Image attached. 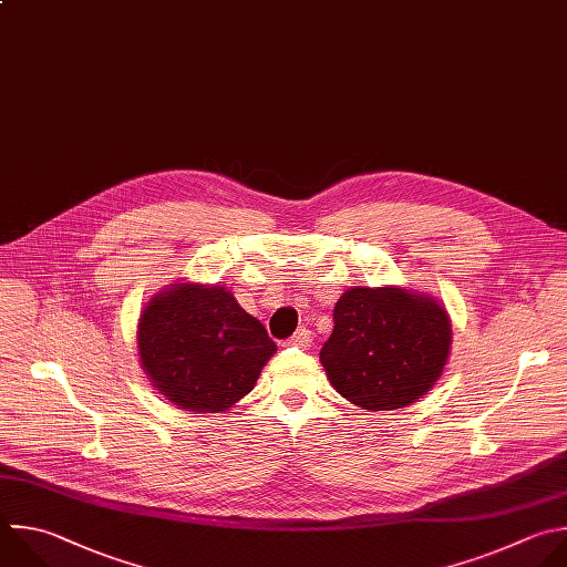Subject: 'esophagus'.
Wrapping results in <instances>:
<instances>
[{
    "label": "esophagus",
    "instance_id": "esophagus-1",
    "mask_svg": "<svg viewBox=\"0 0 567 567\" xmlns=\"http://www.w3.org/2000/svg\"><path fill=\"white\" fill-rule=\"evenodd\" d=\"M291 347H300V349H309L313 344V333L307 327H300L291 338H289Z\"/></svg>",
    "mask_w": 567,
    "mask_h": 567
}]
</instances>
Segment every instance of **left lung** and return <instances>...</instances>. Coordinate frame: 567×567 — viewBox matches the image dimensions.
I'll list each match as a JSON object with an SVG mask.
<instances>
[{
    "instance_id": "obj_1",
    "label": "left lung",
    "mask_w": 567,
    "mask_h": 567,
    "mask_svg": "<svg viewBox=\"0 0 567 567\" xmlns=\"http://www.w3.org/2000/svg\"><path fill=\"white\" fill-rule=\"evenodd\" d=\"M452 324L445 307L401 287H353L333 307L320 362L333 390L371 410H403L441 379Z\"/></svg>"
}]
</instances>
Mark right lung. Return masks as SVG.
I'll return each mask as SVG.
<instances>
[{"mask_svg":"<svg viewBox=\"0 0 567 567\" xmlns=\"http://www.w3.org/2000/svg\"><path fill=\"white\" fill-rule=\"evenodd\" d=\"M137 351L166 401L214 414L254 390L276 342L225 287L177 282L146 302Z\"/></svg>","mask_w":567,"mask_h":567,"instance_id":"right-lung-1","label":"right lung"}]
</instances>
